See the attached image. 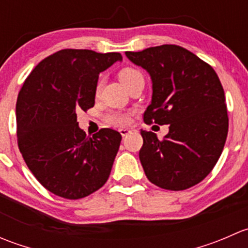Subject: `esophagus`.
<instances>
[{
	"instance_id": "1",
	"label": "esophagus",
	"mask_w": 248,
	"mask_h": 248,
	"mask_svg": "<svg viewBox=\"0 0 248 248\" xmlns=\"http://www.w3.org/2000/svg\"><path fill=\"white\" fill-rule=\"evenodd\" d=\"M119 132H120V134H121V136L124 137V138L126 136H128L129 133H131V131H129V129H127V128H121Z\"/></svg>"
}]
</instances>
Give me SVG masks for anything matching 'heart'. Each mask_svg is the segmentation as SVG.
Returning a JSON list of instances; mask_svg holds the SVG:
<instances>
[{"label":"heart","mask_w":248,"mask_h":248,"mask_svg":"<svg viewBox=\"0 0 248 248\" xmlns=\"http://www.w3.org/2000/svg\"><path fill=\"white\" fill-rule=\"evenodd\" d=\"M139 77H142L141 73H140L139 71H137V69L131 68V67H126V68L121 69L119 73L120 80H121V82L126 87L128 86V85L136 79V78H139ZM96 91L97 92L99 91V84L97 85ZM106 121L108 122V124H112V126L124 127V126H127V124L131 122V117H129V115L126 114V112L111 111L109 112V114H107Z\"/></svg>","instance_id":"heart-1"}]
</instances>
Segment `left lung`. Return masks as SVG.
<instances>
[{"mask_svg": "<svg viewBox=\"0 0 248 248\" xmlns=\"http://www.w3.org/2000/svg\"><path fill=\"white\" fill-rule=\"evenodd\" d=\"M126 56L151 78L152 99L144 121L169 124L163 140L140 131L145 175L170 191L199 184L214 169L228 134L226 98L216 72L193 52L171 44L126 51Z\"/></svg>", "mask_w": 248, "mask_h": 248, "instance_id": "1", "label": "left lung"}]
</instances>
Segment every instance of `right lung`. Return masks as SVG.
Instances as JSON below:
<instances>
[{
    "label": "right lung",
    "mask_w": 248,
    "mask_h": 248,
    "mask_svg": "<svg viewBox=\"0 0 248 248\" xmlns=\"http://www.w3.org/2000/svg\"><path fill=\"white\" fill-rule=\"evenodd\" d=\"M119 52L64 49L39 62L16 101V136L27 167L44 187L66 199H80L108 180L121 134L103 128L92 137L79 127L77 111L94 106L99 73Z\"/></svg>",
    "instance_id": "obj_1"
}]
</instances>
